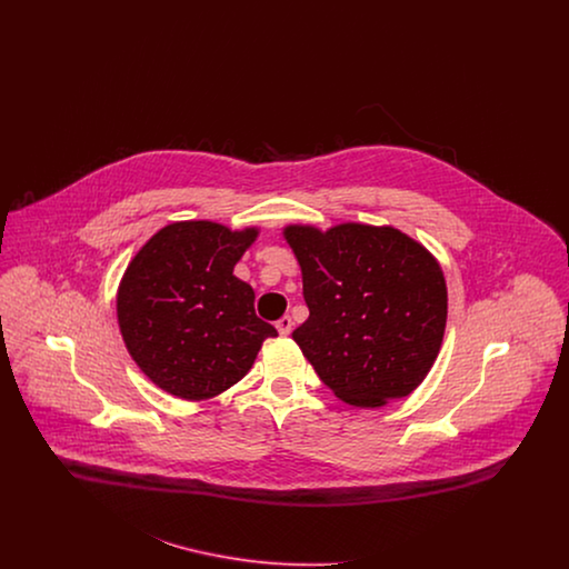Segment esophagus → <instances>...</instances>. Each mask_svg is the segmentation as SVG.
Here are the masks:
<instances>
[{
    "label": "esophagus",
    "instance_id": "obj_1",
    "mask_svg": "<svg viewBox=\"0 0 569 569\" xmlns=\"http://www.w3.org/2000/svg\"><path fill=\"white\" fill-rule=\"evenodd\" d=\"M277 330H279V335L281 337H288L290 332H292V318L290 316H283V318H279L277 320Z\"/></svg>",
    "mask_w": 569,
    "mask_h": 569
}]
</instances>
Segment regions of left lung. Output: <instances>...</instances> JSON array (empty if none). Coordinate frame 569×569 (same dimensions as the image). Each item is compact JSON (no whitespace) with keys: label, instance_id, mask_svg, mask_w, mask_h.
<instances>
[{"label":"left lung","instance_id":"8db88e82","mask_svg":"<svg viewBox=\"0 0 569 569\" xmlns=\"http://www.w3.org/2000/svg\"><path fill=\"white\" fill-rule=\"evenodd\" d=\"M309 318L292 339L341 401L381 407L411 395L433 367L448 318L443 271L392 226L290 223Z\"/></svg>","mask_w":569,"mask_h":569}]
</instances>
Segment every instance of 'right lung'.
I'll return each mask as SVG.
<instances>
[{"mask_svg": "<svg viewBox=\"0 0 569 569\" xmlns=\"http://www.w3.org/2000/svg\"><path fill=\"white\" fill-rule=\"evenodd\" d=\"M258 228L172 221L132 258L117 290V320L140 371L163 392L213 399L247 376L262 341L277 337L256 316V295L234 264Z\"/></svg>", "mask_w": 569, "mask_h": 569, "instance_id": "obj_1", "label": "right lung"}]
</instances>
